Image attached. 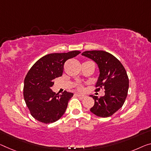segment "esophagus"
Instances as JSON below:
<instances>
[{
	"mask_svg": "<svg viewBox=\"0 0 151 151\" xmlns=\"http://www.w3.org/2000/svg\"><path fill=\"white\" fill-rule=\"evenodd\" d=\"M76 96H77L80 99H83L86 97L85 95H82V94H76Z\"/></svg>",
	"mask_w": 151,
	"mask_h": 151,
	"instance_id": "obj_1",
	"label": "esophagus"
}]
</instances>
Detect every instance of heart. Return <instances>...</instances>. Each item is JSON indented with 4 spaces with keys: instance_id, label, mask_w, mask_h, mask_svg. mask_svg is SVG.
Masks as SVG:
<instances>
[{
    "instance_id": "heart-1",
    "label": "heart",
    "mask_w": 151,
    "mask_h": 151,
    "mask_svg": "<svg viewBox=\"0 0 151 151\" xmlns=\"http://www.w3.org/2000/svg\"><path fill=\"white\" fill-rule=\"evenodd\" d=\"M78 88L80 89V90H82V89H83V88H82V86H78Z\"/></svg>"
}]
</instances>
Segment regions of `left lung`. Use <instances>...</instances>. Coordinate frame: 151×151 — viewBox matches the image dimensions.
<instances>
[{"instance_id": "obj_1", "label": "left lung", "mask_w": 151, "mask_h": 151, "mask_svg": "<svg viewBox=\"0 0 151 151\" xmlns=\"http://www.w3.org/2000/svg\"><path fill=\"white\" fill-rule=\"evenodd\" d=\"M82 55L97 64L99 76L96 90H105V95L101 98L90 96L94 100L90 111L98 117H110L122 108L127 97L129 80L126 69L117 58L104 50H88Z\"/></svg>"}]
</instances>
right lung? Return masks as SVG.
I'll list each match as a JSON object with an SVG mask.
<instances>
[{
    "instance_id": "1",
    "label": "right lung",
    "mask_w": 151,
    "mask_h": 151,
    "mask_svg": "<svg viewBox=\"0 0 151 151\" xmlns=\"http://www.w3.org/2000/svg\"><path fill=\"white\" fill-rule=\"evenodd\" d=\"M81 52L46 55L37 61L29 69L24 80V96L32 117L44 124L59 120L65 112L68 102L73 94L64 91L58 95L51 90L53 80L62 76L67 60Z\"/></svg>"
}]
</instances>
